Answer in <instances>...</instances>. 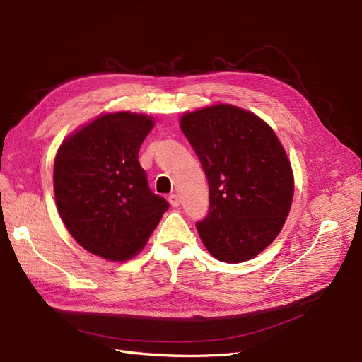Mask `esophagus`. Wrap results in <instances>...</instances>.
<instances>
[{
    "instance_id": "1",
    "label": "esophagus",
    "mask_w": 362,
    "mask_h": 362,
    "mask_svg": "<svg viewBox=\"0 0 362 362\" xmlns=\"http://www.w3.org/2000/svg\"><path fill=\"white\" fill-rule=\"evenodd\" d=\"M168 202H170L171 206H179L180 205V198L176 194H171L168 197Z\"/></svg>"
}]
</instances>
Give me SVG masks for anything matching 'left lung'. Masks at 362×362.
<instances>
[{"label": "left lung", "instance_id": "left-lung-1", "mask_svg": "<svg viewBox=\"0 0 362 362\" xmlns=\"http://www.w3.org/2000/svg\"><path fill=\"white\" fill-rule=\"evenodd\" d=\"M201 161L210 210L197 223L214 258L242 262L277 238L291 211L293 173L273 129L251 111L216 104L180 119Z\"/></svg>", "mask_w": 362, "mask_h": 362}]
</instances>
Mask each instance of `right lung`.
Returning a JSON list of instances; mask_svg holds the SVG:
<instances>
[{
  "label": "right lung",
  "instance_id": "1",
  "mask_svg": "<svg viewBox=\"0 0 362 362\" xmlns=\"http://www.w3.org/2000/svg\"><path fill=\"white\" fill-rule=\"evenodd\" d=\"M154 120L129 111L92 120L63 141L54 161V195L69 233L110 261L135 257L168 202L152 194L138 161Z\"/></svg>",
  "mask_w": 362,
  "mask_h": 362
}]
</instances>
